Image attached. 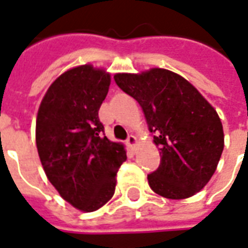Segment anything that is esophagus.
Returning <instances> with one entry per match:
<instances>
[{
    "label": "esophagus",
    "mask_w": 248,
    "mask_h": 248,
    "mask_svg": "<svg viewBox=\"0 0 248 248\" xmlns=\"http://www.w3.org/2000/svg\"><path fill=\"white\" fill-rule=\"evenodd\" d=\"M126 143H127V146H129L130 148H135V146H137L138 140H137V138H135L134 135H129V138H127Z\"/></svg>",
    "instance_id": "34e87169"
}]
</instances>
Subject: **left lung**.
Here are the masks:
<instances>
[{"mask_svg": "<svg viewBox=\"0 0 248 248\" xmlns=\"http://www.w3.org/2000/svg\"><path fill=\"white\" fill-rule=\"evenodd\" d=\"M114 80L139 102L160 151V166L147 175L151 189L170 200L200 192L223 151V129L214 108L189 81L168 69L117 73Z\"/></svg>", "mask_w": 248, "mask_h": 248, "instance_id": "left-lung-1", "label": "left lung"}]
</instances>
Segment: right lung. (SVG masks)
I'll return each mask as SVG.
<instances>
[{
  "label": "right lung",
  "instance_id": "obj_1",
  "mask_svg": "<svg viewBox=\"0 0 248 248\" xmlns=\"http://www.w3.org/2000/svg\"><path fill=\"white\" fill-rule=\"evenodd\" d=\"M109 85L104 69L72 68L51 84L36 117V148L46 175L82 212H94L113 197L126 160L124 144L106 138L98 118Z\"/></svg>",
  "mask_w": 248,
  "mask_h": 248
}]
</instances>
